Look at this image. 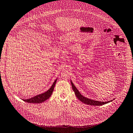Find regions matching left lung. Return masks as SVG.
Here are the masks:
<instances>
[{"mask_svg":"<svg viewBox=\"0 0 133 133\" xmlns=\"http://www.w3.org/2000/svg\"><path fill=\"white\" fill-rule=\"evenodd\" d=\"M71 84L72 86V90L74 91V92H75V94L76 95V97L78 98V99L80 100L81 102H82V103H83L84 104H86L87 105H93V106H100V105H104L105 104H107V103L111 102V100L109 101V102H99V101L92 100V99H88L86 97H84L80 94V93L79 92V91L77 89V88L75 86V85L73 84V83L71 81Z\"/></svg>","mask_w":133,"mask_h":133,"instance_id":"8db88e82","label":"left lung"}]
</instances>
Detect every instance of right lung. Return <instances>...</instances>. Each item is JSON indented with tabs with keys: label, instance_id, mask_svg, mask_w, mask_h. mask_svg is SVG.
Returning <instances> with one entry per match:
<instances>
[{
	"label": "right lung",
	"instance_id": "1",
	"mask_svg": "<svg viewBox=\"0 0 133 133\" xmlns=\"http://www.w3.org/2000/svg\"><path fill=\"white\" fill-rule=\"evenodd\" d=\"M57 79H56L55 81V82L53 83L52 86L48 90V91L45 92L44 93H42L39 95H37L36 96L31 98L28 99H23V101L25 102L29 103H41L42 102H45L46 100L50 98L51 95H52L53 91H54V89L55 86V84L56 83V81Z\"/></svg>",
	"mask_w": 133,
	"mask_h": 133
}]
</instances>
